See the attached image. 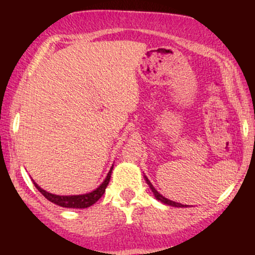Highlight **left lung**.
<instances>
[{"instance_id": "1", "label": "left lung", "mask_w": 255, "mask_h": 255, "mask_svg": "<svg viewBox=\"0 0 255 255\" xmlns=\"http://www.w3.org/2000/svg\"><path fill=\"white\" fill-rule=\"evenodd\" d=\"M144 178L146 181V183L148 184V187H150V189L152 191V193H153L154 198L157 199L158 201H160V203L165 204V205H169V206H174V207H188V205H183V204H180V203H176V201H172V200H169V199H166L165 197H163L160 193H158V191L156 188H154L153 186H152V183L150 182V180H148L147 177L145 176L144 175Z\"/></svg>"}]
</instances>
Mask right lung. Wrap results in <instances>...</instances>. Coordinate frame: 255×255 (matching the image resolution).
Segmentation results:
<instances>
[{"mask_svg": "<svg viewBox=\"0 0 255 255\" xmlns=\"http://www.w3.org/2000/svg\"><path fill=\"white\" fill-rule=\"evenodd\" d=\"M113 168H114V165L110 168V170H109V172H108L107 177L104 178L103 182L99 184L95 191H92L90 193H85V194L57 195V194H52V193L44 191L42 187L38 186L34 181H33V184L38 191L42 193L44 197L48 199L49 201L58 205V206L66 207V209H86V207L92 206L93 204L97 203L99 199L102 198V195L104 194L105 188H107V186L109 184L111 172H113Z\"/></svg>", "mask_w": 255, "mask_h": 255, "instance_id": "right-lung-1", "label": "right lung"}]
</instances>
